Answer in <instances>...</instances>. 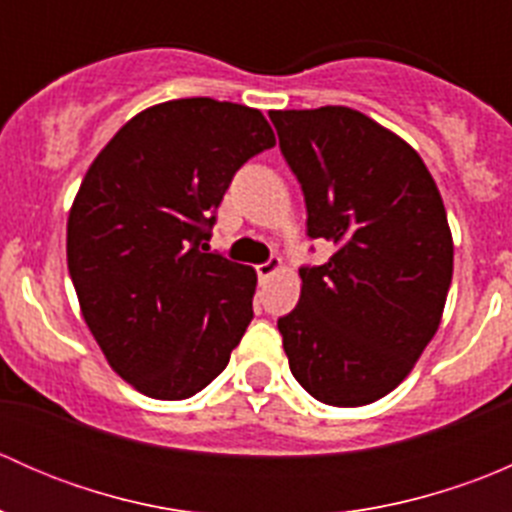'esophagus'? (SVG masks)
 <instances>
[{"label":"esophagus","mask_w":512,"mask_h":512,"mask_svg":"<svg viewBox=\"0 0 512 512\" xmlns=\"http://www.w3.org/2000/svg\"><path fill=\"white\" fill-rule=\"evenodd\" d=\"M255 270H257V277H260V280H267V277L277 275V272L282 270V260L272 257V260H267V262H262V265H257Z\"/></svg>","instance_id":"34e87169"}]
</instances>
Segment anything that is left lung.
<instances>
[{
  "instance_id": "8db88e82",
  "label": "left lung",
  "mask_w": 512,
  "mask_h": 512,
  "mask_svg": "<svg viewBox=\"0 0 512 512\" xmlns=\"http://www.w3.org/2000/svg\"><path fill=\"white\" fill-rule=\"evenodd\" d=\"M302 185L307 235L334 245L302 267L299 304L277 319L294 379L329 406L394 391L441 324L453 237L414 148L347 106L270 111Z\"/></svg>"
}]
</instances>
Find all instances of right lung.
Listing matches in <instances>:
<instances>
[{
  "instance_id": "right-lung-1",
  "label": "right lung",
  "mask_w": 512,
  "mask_h": 512,
  "mask_svg": "<svg viewBox=\"0 0 512 512\" xmlns=\"http://www.w3.org/2000/svg\"><path fill=\"white\" fill-rule=\"evenodd\" d=\"M275 146L257 108L178 98L133 116L86 170L66 225L81 314L141 394L190 399L230 361L257 275L208 252L232 175Z\"/></svg>"
}]
</instances>
